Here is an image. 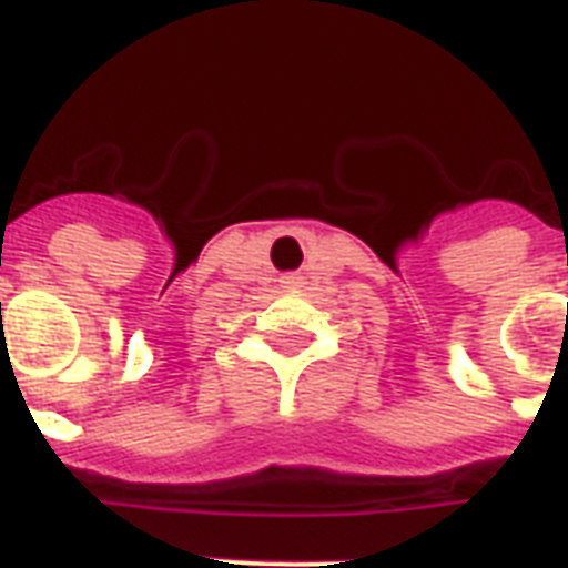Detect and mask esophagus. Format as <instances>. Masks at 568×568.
<instances>
[{
  "mask_svg": "<svg viewBox=\"0 0 568 568\" xmlns=\"http://www.w3.org/2000/svg\"><path fill=\"white\" fill-rule=\"evenodd\" d=\"M281 284H284L287 290L302 287V275H284V278H281Z\"/></svg>",
  "mask_w": 568,
  "mask_h": 568,
  "instance_id": "obj_1",
  "label": "esophagus"
}]
</instances>
